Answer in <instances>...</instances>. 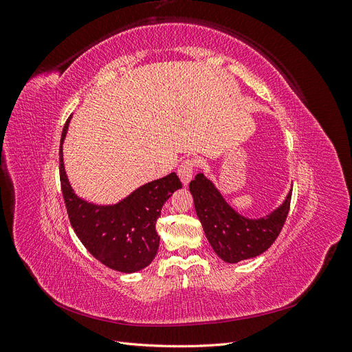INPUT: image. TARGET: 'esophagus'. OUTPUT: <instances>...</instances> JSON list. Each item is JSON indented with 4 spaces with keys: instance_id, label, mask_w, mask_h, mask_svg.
Wrapping results in <instances>:
<instances>
[{
    "instance_id": "34e87169",
    "label": "esophagus",
    "mask_w": 352,
    "mask_h": 352,
    "mask_svg": "<svg viewBox=\"0 0 352 352\" xmlns=\"http://www.w3.org/2000/svg\"><path fill=\"white\" fill-rule=\"evenodd\" d=\"M194 168H195V162L192 158H185L182 163H180L177 168V175L182 180V184L186 185L190 179L194 176Z\"/></svg>"
}]
</instances>
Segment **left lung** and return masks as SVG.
Here are the masks:
<instances>
[{
    "mask_svg": "<svg viewBox=\"0 0 352 352\" xmlns=\"http://www.w3.org/2000/svg\"><path fill=\"white\" fill-rule=\"evenodd\" d=\"M197 216L210 245L226 263L254 258L267 251L279 236L291 206L292 190L283 204L270 214L248 219L233 210L219 189L204 173H198L189 184Z\"/></svg>",
    "mask_w": 352,
    "mask_h": 352,
    "instance_id": "8db88e82",
    "label": "left lung"
}]
</instances>
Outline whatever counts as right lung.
I'll list each match as a JSON object with an SVG mask.
<instances>
[{"label":"right lung","instance_id":"1","mask_svg":"<svg viewBox=\"0 0 352 352\" xmlns=\"http://www.w3.org/2000/svg\"><path fill=\"white\" fill-rule=\"evenodd\" d=\"M70 119L63 127L61 145ZM60 145V182L70 225L80 242L95 258L107 267L133 273L145 269L158 250L160 236L155 229L164 202L176 189L182 188L176 173L153 180L117 202L97 206L73 192L63 163Z\"/></svg>","mask_w":352,"mask_h":352}]
</instances>
